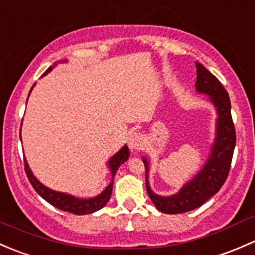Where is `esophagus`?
I'll use <instances>...</instances> for the list:
<instances>
[{
	"mask_svg": "<svg viewBox=\"0 0 255 255\" xmlns=\"http://www.w3.org/2000/svg\"><path fill=\"white\" fill-rule=\"evenodd\" d=\"M144 137L140 133L138 132H132L128 137V145L132 150H139V149L143 148L144 145Z\"/></svg>",
	"mask_w": 255,
	"mask_h": 255,
	"instance_id": "34e87169",
	"label": "esophagus"
}]
</instances>
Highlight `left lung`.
<instances>
[{"instance_id":"obj_1","label":"left lung","mask_w":255,"mask_h":255,"mask_svg":"<svg viewBox=\"0 0 255 255\" xmlns=\"http://www.w3.org/2000/svg\"><path fill=\"white\" fill-rule=\"evenodd\" d=\"M196 92L207 96V101L212 105L217 116L215 138L210 146L206 161L189 181L180 187L179 191L169 196H163L151 190L149 184L150 163L146 156H142L145 166V186L149 197L160 212L169 215L195 210L220 191L230 173L236 146V130L231 116L230 96L218 79L202 64L196 63Z\"/></svg>"}]
</instances>
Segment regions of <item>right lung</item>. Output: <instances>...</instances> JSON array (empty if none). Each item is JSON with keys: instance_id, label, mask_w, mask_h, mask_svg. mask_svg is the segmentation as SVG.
I'll return each mask as SVG.
<instances>
[{"instance_id": "right-lung-1", "label": "right lung", "mask_w": 255, "mask_h": 255, "mask_svg": "<svg viewBox=\"0 0 255 255\" xmlns=\"http://www.w3.org/2000/svg\"><path fill=\"white\" fill-rule=\"evenodd\" d=\"M66 61H68V59L56 61L55 64H53V65H51L50 68L43 74V76L47 75L48 73H50V71L58 65V64L66 63ZM34 86L35 84L33 85L32 89H30L29 95ZM29 95H28V96H29ZM19 138L22 139V137H20V132H19ZM128 158H129V149H128V146L125 144V145H123L117 153L113 154L111 158L109 159V161H107V168H109L110 173H111V181H110V184L105 187L104 191H102L101 194L96 195V196L94 197H78V196H74V195L66 194V192L55 191V190L53 189H49L48 186H45L44 184H42V182L34 176V174H33V171L30 170L29 165H28V161L25 158H24V168H25V174H27L33 189L38 192L39 196H42L45 201L49 202L51 206L59 208V210L61 211H65V212L74 213V215H89V213H94L96 212V211L101 210L102 207L106 206V204L109 202L110 197H111V194H112L113 179H115L116 173H117L118 168L128 160Z\"/></svg>"}]
</instances>
